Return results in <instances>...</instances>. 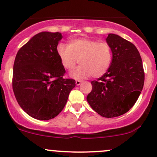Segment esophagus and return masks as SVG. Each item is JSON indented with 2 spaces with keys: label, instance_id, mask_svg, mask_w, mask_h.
Here are the masks:
<instances>
[{
  "label": "esophagus",
  "instance_id": "esophagus-1",
  "mask_svg": "<svg viewBox=\"0 0 157 157\" xmlns=\"http://www.w3.org/2000/svg\"><path fill=\"white\" fill-rule=\"evenodd\" d=\"M81 83H82L81 80H76V85H77V86H79V85H80Z\"/></svg>",
  "mask_w": 157,
  "mask_h": 157
}]
</instances>
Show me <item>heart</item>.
Wrapping results in <instances>:
<instances>
[{"instance_id":"obj_1","label":"heart","mask_w":157,"mask_h":157,"mask_svg":"<svg viewBox=\"0 0 157 157\" xmlns=\"http://www.w3.org/2000/svg\"><path fill=\"white\" fill-rule=\"evenodd\" d=\"M57 54L62 67L69 72L77 63L80 64L71 74L75 79L102 77L110 67L113 57L109 43L86 38L73 39L68 45L61 44L57 47Z\"/></svg>"}]
</instances>
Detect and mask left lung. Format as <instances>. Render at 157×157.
Here are the masks:
<instances>
[{
    "label": "left lung",
    "instance_id": "8db88e82",
    "mask_svg": "<svg viewBox=\"0 0 157 157\" xmlns=\"http://www.w3.org/2000/svg\"><path fill=\"white\" fill-rule=\"evenodd\" d=\"M107 43L112 49L108 71L91 81L86 99L101 116L114 118L126 113L135 104L144 83L141 57L134 44L115 34H109Z\"/></svg>",
    "mask_w": 157,
    "mask_h": 157
}]
</instances>
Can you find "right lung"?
<instances>
[{
    "mask_svg": "<svg viewBox=\"0 0 157 157\" xmlns=\"http://www.w3.org/2000/svg\"><path fill=\"white\" fill-rule=\"evenodd\" d=\"M61 38L60 33H38L16 55L13 90L20 107L36 119L56 117L76 86L74 79L64 77L65 70L57 54Z\"/></svg>",
    "mask_w": 157,
    "mask_h": 157,
    "instance_id": "1",
    "label": "right lung"
}]
</instances>
